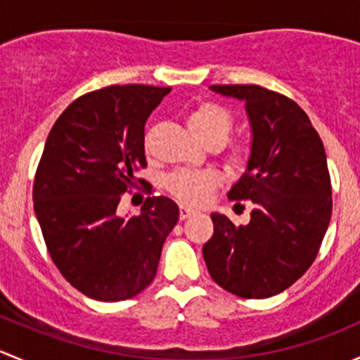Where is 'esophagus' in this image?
Wrapping results in <instances>:
<instances>
[{"label": "esophagus", "mask_w": 360, "mask_h": 360, "mask_svg": "<svg viewBox=\"0 0 360 360\" xmlns=\"http://www.w3.org/2000/svg\"><path fill=\"white\" fill-rule=\"evenodd\" d=\"M195 214H197V210H195V209H190V207H186V205L179 207V217H181V219H188V217L195 216Z\"/></svg>", "instance_id": "1"}]
</instances>
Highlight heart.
<instances>
[{"label": "heart", "mask_w": 360, "mask_h": 360, "mask_svg": "<svg viewBox=\"0 0 360 360\" xmlns=\"http://www.w3.org/2000/svg\"><path fill=\"white\" fill-rule=\"evenodd\" d=\"M188 125L193 130L195 136L203 143L223 144L226 141L228 132L231 129V116L223 106L216 103H200L188 112ZM150 144V137H146V146ZM245 150L240 146L231 148L226 153L230 163H240L244 160ZM221 176L216 170H191L179 169L169 174L165 179V186L170 193L181 202L203 203L210 197L214 190L219 186Z\"/></svg>", "instance_id": "obj_1"}]
</instances>
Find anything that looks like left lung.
I'll list each match as a JSON object with an SVG mask.
<instances>
[{"label":"left lung","instance_id":"8db88e82","mask_svg":"<svg viewBox=\"0 0 360 360\" xmlns=\"http://www.w3.org/2000/svg\"><path fill=\"white\" fill-rule=\"evenodd\" d=\"M244 101L250 123L245 172L228 191L250 200L248 224L212 212L214 235L203 245L210 277L240 297L263 300L292 285L317 257L331 221L326 150L307 112L282 94L257 85H212Z\"/></svg>","mask_w":360,"mask_h":360}]
</instances>
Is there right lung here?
Masks as SVG:
<instances>
[{
    "label": "right lung",
    "mask_w": 360,
    "mask_h": 360,
    "mask_svg": "<svg viewBox=\"0 0 360 360\" xmlns=\"http://www.w3.org/2000/svg\"><path fill=\"white\" fill-rule=\"evenodd\" d=\"M169 92L112 85L85 94L46 137L32 186L36 219L60 274L92 300L123 301L144 291L179 219L167 197L148 198L139 216L116 210L146 167L144 125Z\"/></svg>",
    "instance_id": "right-lung-1"
}]
</instances>
